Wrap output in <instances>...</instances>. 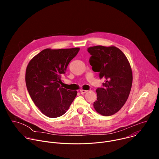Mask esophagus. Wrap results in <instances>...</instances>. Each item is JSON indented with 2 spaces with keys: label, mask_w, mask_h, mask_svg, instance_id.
<instances>
[{
  "label": "esophagus",
  "mask_w": 159,
  "mask_h": 159,
  "mask_svg": "<svg viewBox=\"0 0 159 159\" xmlns=\"http://www.w3.org/2000/svg\"><path fill=\"white\" fill-rule=\"evenodd\" d=\"M80 94H85V93H87V90H80Z\"/></svg>",
  "instance_id": "obj_1"
}]
</instances>
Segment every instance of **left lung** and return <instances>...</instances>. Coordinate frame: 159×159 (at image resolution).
<instances>
[{
  "mask_svg": "<svg viewBox=\"0 0 159 159\" xmlns=\"http://www.w3.org/2000/svg\"><path fill=\"white\" fill-rule=\"evenodd\" d=\"M90 54L93 70L106 79L103 87L96 89L97 100L94 107L99 114L113 115L124 106L129 96L133 82L132 70L125 55L114 46L98 45L87 48Z\"/></svg>",
  "mask_w": 159,
  "mask_h": 159,
  "instance_id": "obj_1",
  "label": "left lung"
}]
</instances>
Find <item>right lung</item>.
Instances as JSON below:
<instances>
[{
    "instance_id": "right-lung-1",
    "label": "right lung",
    "mask_w": 159,
    "mask_h": 159,
    "mask_svg": "<svg viewBox=\"0 0 159 159\" xmlns=\"http://www.w3.org/2000/svg\"><path fill=\"white\" fill-rule=\"evenodd\" d=\"M79 48L42 50L29 62L26 70V84L31 99L43 115L49 118L62 116L75 98L76 90L60 86L61 75Z\"/></svg>"
}]
</instances>
